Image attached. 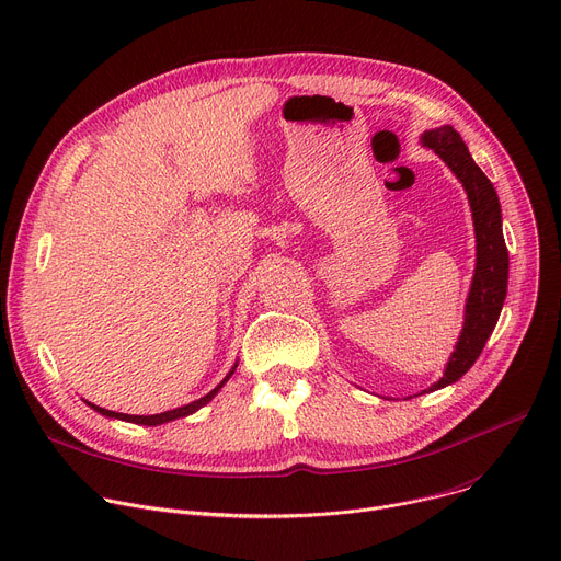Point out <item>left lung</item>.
Wrapping results in <instances>:
<instances>
[{
  "mask_svg": "<svg viewBox=\"0 0 561 561\" xmlns=\"http://www.w3.org/2000/svg\"><path fill=\"white\" fill-rule=\"evenodd\" d=\"M420 144L428 150H434L462 184L471 208L473 233H477V267H473L467 294L460 336L445 366L443 377L422 391L434 393L458 381L473 366V362L481 357L505 304L510 261L507 247L503 240L499 195L492 182L485 178V172L471 159L460 135L451 125H440L434 127V130L422 133Z\"/></svg>",
  "mask_w": 561,
  "mask_h": 561,
  "instance_id": "1",
  "label": "left lung"
}]
</instances>
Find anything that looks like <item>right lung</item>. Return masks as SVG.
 Here are the masks:
<instances>
[{
	"instance_id": "obj_1",
	"label": "right lung",
	"mask_w": 561,
	"mask_h": 561,
	"mask_svg": "<svg viewBox=\"0 0 561 561\" xmlns=\"http://www.w3.org/2000/svg\"><path fill=\"white\" fill-rule=\"evenodd\" d=\"M236 368H238V362L233 364V368L227 373V377L215 386V389L210 391V393H206L204 398H199V400H195V402H191V404H184V407H178V409H172V411H163V413H154V415H127V413H116V411H107V409H103V407H96V404H92V402H88V407H92L96 413H101V415H105V417H112V420H123V422H133V424H144V426H159V424H165V422H172V420H178V417H186V415H191V413H195V411H199L204 404H208L215 396L220 393V389L222 386L229 381V377L236 373Z\"/></svg>"
}]
</instances>
